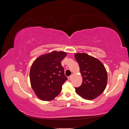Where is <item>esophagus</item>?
Returning a JSON list of instances; mask_svg holds the SVG:
<instances>
[{"mask_svg":"<svg viewBox=\"0 0 129 129\" xmlns=\"http://www.w3.org/2000/svg\"><path fill=\"white\" fill-rule=\"evenodd\" d=\"M72 77H73V75H71L70 76H69V77H68V80H69V81L71 80L72 79Z\"/></svg>","mask_w":129,"mask_h":129,"instance_id":"34e87169","label":"esophagus"}]
</instances>
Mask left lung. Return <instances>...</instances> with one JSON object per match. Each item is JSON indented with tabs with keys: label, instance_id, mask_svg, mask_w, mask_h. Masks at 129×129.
Segmentation results:
<instances>
[{
	"label": "left lung",
	"instance_id": "8db88e82",
	"mask_svg": "<svg viewBox=\"0 0 129 129\" xmlns=\"http://www.w3.org/2000/svg\"><path fill=\"white\" fill-rule=\"evenodd\" d=\"M74 56L79 64L82 83L75 88L77 94L82 98L91 100L100 96L107 84V72L97 58L85 53H76Z\"/></svg>",
	"mask_w": 129,
	"mask_h": 129
}]
</instances>
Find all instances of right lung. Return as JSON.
Masks as SVG:
<instances>
[{
	"label": "right lung",
	"instance_id": "obj_1",
	"mask_svg": "<svg viewBox=\"0 0 129 129\" xmlns=\"http://www.w3.org/2000/svg\"><path fill=\"white\" fill-rule=\"evenodd\" d=\"M67 55L64 52L53 51L35 60L30 69L31 87L39 99L51 101L59 94L67 80L61 62Z\"/></svg>",
	"mask_w": 129,
	"mask_h": 129
}]
</instances>
